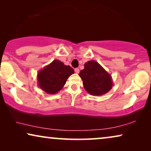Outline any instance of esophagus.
Instances as JSON below:
<instances>
[{
	"label": "esophagus",
	"instance_id": "1",
	"mask_svg": "<svg viewBox=\"0 0 151 151\" xmlns=\"http://www.w3.org/2000/svg\"><path fill=\"white\" fill-rule=\"evenodd\" d=\"M74 71H75V72L76 73H79V72H80V69H78V68H76L75 69H74Z\"/></svg>",
	"mask_w": 151,
	"mask_h": 151
}]
</instances>
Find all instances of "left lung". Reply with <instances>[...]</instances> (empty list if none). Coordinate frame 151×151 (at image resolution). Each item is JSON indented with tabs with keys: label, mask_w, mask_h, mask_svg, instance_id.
<instances>
[{
	"label": "left lung",
	"mask_w": 151,
	"mask_h": 151,
	"mask_svg": "<svg viewBox=\"0 0 151 151\" xmlns=\"http://www.w3.org/2000/svg\"><path fill=\"white\" fill-rule=\"evenodd\" d=\"M79 76L85 90L92 96L104 95L113 86L111 75L96 61L84 64V69L80 71Z\"/></svg>",
	"instance_id": "left-lung-1"
}]
</instances>
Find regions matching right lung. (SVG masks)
Masks as SVG:
<instances>
[{"instance_id":"1","label":"right lung","mask_w":151,"mask_h":151,"mask_svg":"<svg viewBox=\"0 0 151 151\" xmlns=\"http://www.w3.org/2000/svg\"><path fill=\"white\" fill-rule=\"evenodd\" d=\"M73 73L74 71L70 66L65 65L58 60H54L38 71V86L47 93L55 94L63 88L67 78Z\"/></svg>"}]
</instances>
